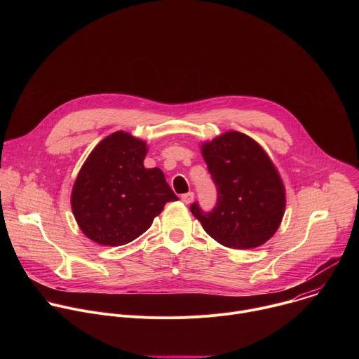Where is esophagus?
<instances>
[{
  "label": "esophagus",
  "mask_w": 359,
  "mask_h": 359,
  "mask_svg": "<svg viewBox=\"0 0 359 359\" xmlns=\"http://www.w3.org/2000/svg\"><path fill=\"white\" fill-rule=\"evenodd\" d=\"M193 198H194V193H193V191H189V193L182 194V201H183L184 204H190V203L193 201Z\"/></svg>",
  "instance_id": "obj_1"
}]
</instances>
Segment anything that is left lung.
Instances as JSON below:
<instances>
[{"label": "left lung", "mask_w": 359, "mask_h": 359, "mask_svg": "<svg viewBox=\"0 0 359 359\" xmlns=\"http://www.w3.org/2000/svg\"><path fill=\"white\" fill-rule=\"evenodd\" d=\"M200 147L217 186V203L210 213H204L197 203L190 212L224 247L263 245L276 234L285 212V187L273 161L252 137L236 130L203 142Z\"/></svg>", "instance_id": "obj_1"}]
</instances>
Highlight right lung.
<instances>
[{
  "label": "right lung",
  "instance_id": "add662e5",
  "mask_svg": "<svg viewBox=\"0 0 359 359\" xmlns=\"http://www.w3.org/2000/svg\"><path fill=\"white\" fill-rule=\"evenodd\" d=\"M144 140L118 130L83 162L71 193L82 233L102 245H123L143 234L168 201L179 197L159 168L146 169Z\"/></svg>",
  "mask_w": 359,
  "mask_h": 359
}]
</instances>
